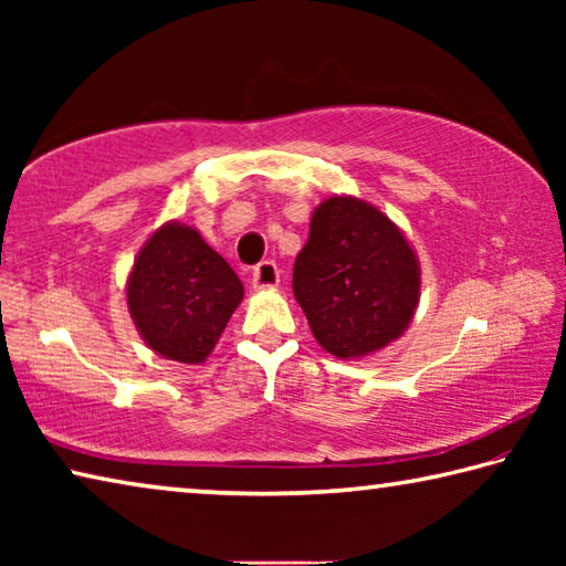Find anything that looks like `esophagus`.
<instances>
[{
    "label": "esophagus",
    "mask_w": 566,
    "mask_h": 566,
    "mask_svg": "<svg viewBox=\"0 0 566 566\" xmlns=\"http://www.w3.org/2000/svg\"><path fill=\"white\" fill-rule=\"evenodd\" d=\"M252 284L256 290H272V286L280 284V270L272 260H264L254 266L252 272Z\"/></svg>",
    "instance_id": "1"
}]
</instances>
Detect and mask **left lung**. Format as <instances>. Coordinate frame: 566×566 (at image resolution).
I'll return each instance as SVG.
<instances>
[{
    "instance_id": "obj_1",
    "label": "left lung",
    "mask_w": 566,
    "mask_h": 566,
    "mask_svg": "<svg viewBox=\"0 0 566 566\" xmlns=\"http://www.w3.org/2000/svg\"><path fill=\"white\" fill-rule=\"evenodd\" d=\"M292 290L312 334L339 359L387 347L419 302V266L405 234L361 199L332 197L312 217Z\"/></svg>"
}]
</instances>
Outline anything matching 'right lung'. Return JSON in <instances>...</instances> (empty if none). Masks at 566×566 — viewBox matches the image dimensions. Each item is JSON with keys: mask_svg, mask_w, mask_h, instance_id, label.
Segmentation results:
<instances>
[{"mask_svg": "<svg viewBox=\"0 0 566 566\" xmlns=\"http://www.w3.org/2000/svg\"><path fill=\"white\" fill-rule=\"evenodd\" d=\"M244 286L199 232L165 224L142 249L129 274V314L161 357L199 364L214 349Z\"/></svg>", "mask_w": 566, "mask_h": 566, "instance_id": "right-lung-1", "label": "right lung"}]
</instances>
